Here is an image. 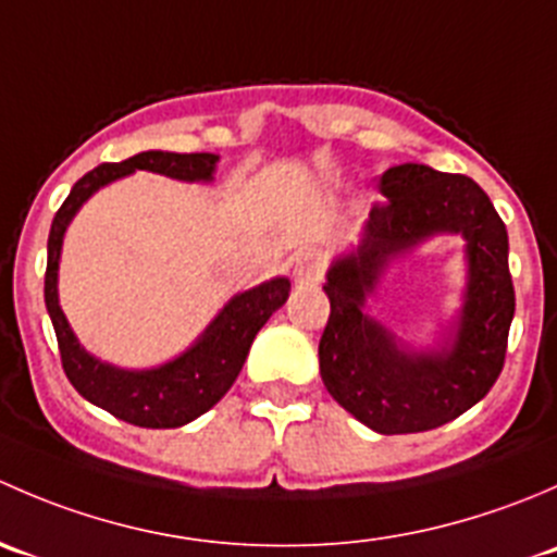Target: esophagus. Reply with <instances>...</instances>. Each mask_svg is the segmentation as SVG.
I'll return each instance as SVG.
<instances>
[{
	"label": "esophagus",
	"mask_w": 557,
	"mask_h": 557,
	"mask_svg": "<svg viewBox=\"0 0 557 557\" xmlns=\"http://www.w3.org/2000/svg\"><path fill=\"white\" fill-rule=\"evenodd\" d=\"M323 269H325L323 252L305 250V252H299V258H296L294 277L299 280L301 285H305V283L312 285V283H318L320 277H323Z\"/></svg>",
	"instance_id": "esophagus-1"
}]
</instances>
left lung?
I'll list each match as a JSON object with an SVG mask.
<instances>
[{"label":"left lung","instance_id":"left-lung-1","mask_svg":"<svg viewBox=\"0 0 557 557\" xmlns=\"http://www.w3.org/2000/svg\"><path fill=\"white\" fill-rule=\"evenodd\" d=\"M387 201L356 252L329 269L331 314L320 336V377L331 396L377 434L440 429L491 391L507 358L515 314L507 226L485 190L466 174L401 164L377 183ZM450 231L467 239L470 285L450 351L407 354L362 301L386 261L425 236Z\"/></svg>","mask_w":557,"mask_h":557}]
</instances>
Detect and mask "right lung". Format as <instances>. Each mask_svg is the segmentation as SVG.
I'll return each mask as SVG.
<instances>
[{"mask_svg":"<svg viewBox=\"0 0 557 557\" xmlns=\"http://www.w3.org/2000/svg\"><path fill=\"white\" fill-rule=\"evenodd\" d=\"M218 156L212 153H164L148 150L137 153L121 164H102L83 174L72 185L70 196L59 207L48 237V269H45V307L53 320L55 339H59L61 367L70 383L83 398L115 414L117 420L139 425V429H180L190 423L207 409L215 407L245 367L252 339L261 325L272 318L274 310L288 299L290 283L285 277H274L258 288L234 296L223 312L210 323L190 350L174 361L148 372H123L107 367L88 356L72 334L64 312L59 307V256L64 232L83 201L112 180L132 174L134 170H148L166 174L174 180H212Z\"/></svg>","mask_w":557,"mask_h":557,"instance_id":"add662e5","label":"right lung"}]
</instances>
